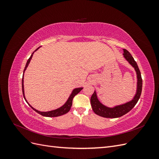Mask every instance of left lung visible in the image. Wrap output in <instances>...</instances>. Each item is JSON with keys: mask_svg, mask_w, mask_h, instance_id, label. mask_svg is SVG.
Here are the masks:
<instances>
[{"mask_svg": "<svg viewBox=\"0 0 159 159\" xmlns=\"http://www.w3.org/2000/svg\"><path fill=\"white\" fill-rule=\"evenodd\" d=\"M124 51V57L134 67L137 75V93L134 96L133 99L125 104L119 105L113 108H109L105 106L103 104L101 103L97 98L95 91L91 97V105L92 107L93 111L95 114H97L101 117L105 118H117L125 115L129 112L137 104L138 101L141 97L142 87H143V80L141 78V71L139 70V67L137 66V62L134 61L133 57L131 54L125 49H123Z\"/></svg>", "mask_w": 159, "mask_h": 159, "instance_id": "obj_1", "label": "left lung"}]
</instances>
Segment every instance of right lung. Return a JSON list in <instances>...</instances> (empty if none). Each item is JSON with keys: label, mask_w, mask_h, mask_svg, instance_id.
Wrapping results in <instances>:
<instances>
[{"label": "right lung", "mask_w": 159, "mask_h": 159, "mask_svg": "<svg viewBox=\"0 0 159 159\" xmlns=\"http://www.w3.org/2000/svg\"><path fill=\"white\" fill-rule=\"evenodd\" d=\"M40 48V47H39ZM38 48H37L35 51H36ZM34 51V52H35ZM33 54H34V52L32 53V55H31V56L29 57V59L28 60V61H27V62H26V66H25V70H24V72H25V71L26 70V68L28 67V65L29 64V63H30V60L32 59V56H33ZM23 76H24V74H23ZM23 77H22V93H23V96H24V98H25V99L26 100V102H27V101H26V99H25V91H24V80H23ZM83 88H77V89H75L74 91H73V92H72V93L70 95V96L69 97V98H68V101H67L66 102V103L63 105V106H61V107H60V108H58V109H55V110H53V111H47V112H41V111H38V110H36V109H35L34 108H33L31 105H30V104H28H28L30 105V106L36 112H37L38 113H39L40 115H42V116H44V117H57V116H60V115H64V114H66V113H68L69 111L70 110V109H71V105H72V101H73V99H74V98L75 97V96L78 94L80 91Z\"/></svg>", "instance_id": "1"}]
</instances>
